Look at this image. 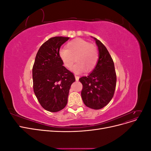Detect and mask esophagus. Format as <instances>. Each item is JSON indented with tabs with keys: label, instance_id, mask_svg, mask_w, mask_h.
Segmentation results:
<instances>
[{
	"label": "esophagus",
	"instance_id": "1",
	"mask_svg": "<svg viewBox=\"0 0 151 151\" xmlns=\"http://www.w3.org/2000/svg\"><path fill=\"white\" fill-rule=\"evenodd\" d=\"M75 78H76V81H79V77L77 76L76 75H75Z\"/></svg>",
	"mask_w": 151,
	"mask_h": 151
}]
</instances>
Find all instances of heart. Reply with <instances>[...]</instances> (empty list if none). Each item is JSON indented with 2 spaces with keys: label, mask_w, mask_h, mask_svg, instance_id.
<instances>
[{
  "label": "heart",
  "mask_w": 151,
  "mask_h": 151,
  "mask_svg": "<svg viewBox=\"0 0 151 151\" xmlns=\"http://www.w3.org/2000/svg\"><path fill=\"white\" fill-rule=\"evenodd\" d=\"M59 57L67 68H70L74 62L76 63L71 68V70L80 74L87 70H93L96 66L99 59V53L96 47L88 41L81 38L73 40L67 44V49L59 50Z\"/></svg>",
  "instance_id": "b5f03b06"
}]
</instances>
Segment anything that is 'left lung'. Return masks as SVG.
Wrapping results in <instances>:
<instances>
[{
  "mask_svg": "<svg viewBox=\"0 0 151 151\" xmlns=\"http://www.w3.org/2000/svg\"><path fill=\"white\" fill-rule=\"evenodd\" d=\"M99 50L96 66L88 76L82 77L81 96L86 106L94 109L104 107L111 101L115 93L116 75L113 59L106 47L94 38Z\"/></svg>",
  "mask_w": 151,
  "mask_h": 151,
  "instance_id": "8db88e82",
  "label": "left lung"
}]
</instances>
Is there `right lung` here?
I'll return each instance as SVG.
<instances>
[{"label":"right lung","instance_id":"obj_1","mask_svg":"<svg viewBox=\"0 0 151 151\" xmlns=\"http://www.w3.org/2000/svg\"><path fill=\"white\" fill-rule=\"evenodd\" d=\"M69 39L55 36L45 42L36 55L33 67V90L40 104L50 112H57L67 103L73 73L63 66L59 57L60 47Z\"/></svg>","mask_w":151,"mask_h":151}]
</instances>
